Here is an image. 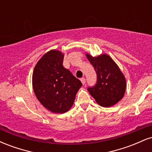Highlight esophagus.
I'll use <instances>...</instances> for the list:
<instances>
[{
    "instance_id": "34e87169",
    "label": "esophagus",
    "mask_w": 152,
    "mask_h": 152,
    "mask_svg": "<svg viewBox=\"0 0 152 152\" xmlns=\"http://www.w3.org/2000/svg\"><path fill=\"white\" fill-rule=\"evenodd\" d=\"M81 81L82 84H83V85H84L85 83H86V79H85L84 78H81Z\"/></svg>"
}]
</instances>
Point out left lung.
Here are the masks:
<instances>
[{
    "instance_id": "obj_1",
    "label": "left lung",
    "mask_w": 152,
    "mask_h": 152,
    "mask_svg": "<svg viewBox=\"0 0 152 152\" xmlns=\"http://www.w3.org/2000/svg\"><path fill=\"white\" fill-rule=\"evenodd\" d=\"M86 56L97 74L96 84L88 91L103 107H111L121 100L126 91V78L117 64L108 54L93 57Z\"/></svg>"
}]
</instances>
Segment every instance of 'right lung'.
Returning <instances> with one entry per match:
<instances>
[{
  "instance_id": "right-lung-1",
  "label": "right lung",
  "mask_w": 152,
  "mask_h": 152,
  "mask_svg": "<svg viewBox=\"0 0 152 152\" xmlns=\"http://www.w3.org/2000/svg\"><path fill=\"white\" fill-rule=\"evenodd\" d=\"M64 54L50 50L35 66L32 84L42 105L55 114H64L74 104L81 82L63 66Z\"/></svg>"
}]
</instances>
